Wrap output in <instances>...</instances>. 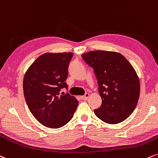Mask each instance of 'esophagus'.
<instances>
[{
	"label": "esophagus",
	"instance_id": "34e87169",
	"mask_svg": "<svg viewBox=\"0 0 158 158\" xmlns=\"http://www.w3.org/2000/svg\"><path fill=\"white\" fill-rule=\"evenodd\" d=\"M89 97V94L86 93V94H85L83 96H82V97H81V99L83 100V101H86V100L88 99Z\"/></svg>",
	"mask_w": 158,
	"mask_h": 158
}]
</instances>
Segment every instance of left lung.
Masks as SVG:
<instances>
[{
	"label": "left lung",
	"instance_id": "obj_1",
	"mask_svg": "<svg viewBox=\"0 0 158 158\" xmlns=\"http://www.w3.org/2000/svg\"><path fill=\"white\" fill-rule=\"evenodd\" d=\"M82 57L94 69L102 98L94 114L107 123L123 121L135 110L140 96V81L134 68L115 52L91 51Z\"/></svg>",
	"mask_w": 158,
	"mask_h": 158
}]
</instances>
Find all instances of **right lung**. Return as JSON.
<instances>
[{
	"instance_id": "1",
	"label": "right lung",
	"mask_w": 158,
	"mask_h": 158,
	"mask_svg": "<svg viewBox=\"0 0 158 158\" xmlns=\"http://www.w3.org/2000/svg\"><path fill=\"white\" fill-rule=\"evenodd\" d=\"M72 52L45 53L29 66L23 78V94L33 116L46 127L58 129L73 118L78 101L69 93L65 81Z\"/></svg>"
}]
</instances>
